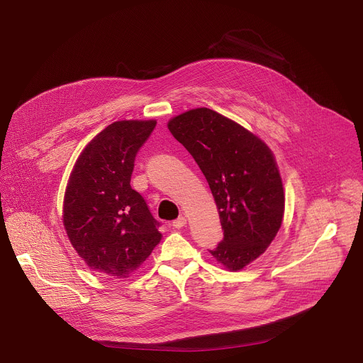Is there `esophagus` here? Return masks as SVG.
Here are the masks:
<instances>
[{
	"instance_id": "obj_1",
	"label": "esophagus",
	"mask_w": 363,
	"mask_h": 363,
	"mask_svg": "<svg viewBox=\"0 0 363 363\" xmlns=\"http://www.w3.org/2000/svg\"><path fill=\"white\" fill-rule=\"evenodd\" d=\"M185 224H186V218L182 217V216H181L179 218H177V220L172 221V225H174L175 228H182Z\"/></svg>"
}]
</instances>
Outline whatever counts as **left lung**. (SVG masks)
<instances>
[{"mask_svg": "<svg viewBox=\"0 0 363 363\" xmlns=\"http://www.w3.org/2000/svg\"><path fill=\"white\" fill-rule=\"evenodd\" d=\"M168 128L214 195L224 238L210 252L225 269L241 270L266 251L283 221L284 192L272 150L206 108L171 119Z\"/></svg>", "mask_w": 363, "mask_h": 363, "instance_id": "obj_1", "label": "left lung"}]
</instances>
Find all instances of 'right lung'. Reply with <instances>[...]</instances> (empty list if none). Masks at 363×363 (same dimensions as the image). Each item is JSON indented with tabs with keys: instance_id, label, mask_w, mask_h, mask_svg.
Segmentation results:
<instances>
[{
	"instance_id": "obj_1",
	"label": "right lung",
	"mask_w": 363,
	"mask_h": 363,
	"mask_svg": "<svg viewBox=\"0 0 363 363\" xmlns=\"http://www.w3.org/2000/svg\"><path fill=\"white\" fill-rule=\"evenodd\" d=\"M155 126V121L109 125L84 147L70 175L63 223L77 254L101 276L129 277L161 241V223L130 186L135 158Z\"/></svg>"
}]
</instances>
